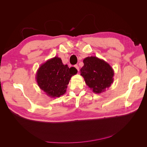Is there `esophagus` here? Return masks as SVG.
<instances>
[{"label": "esophagus", "mask_w": 147, "mask_h": 147, "mask_svg": "<svg viewBox=\"0 0 147 147\" xmlns=\"http://www.w3.org/2000/svg\"><path fill=\"white\" fill-rule=\"evenodd\" d=\"M74 67H75V69H76L78 71H79V67L78 66V65H75Z\"/></svg>", "instance_id": "obj_1"}]
</instances>
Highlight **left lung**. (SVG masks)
Instances as JSON below:
<instances>
[{
	"instance_id": "obj_1",
	"label": "left lung",
	"mask_w": 147,
	"mask_h": 147,
	"mask_svg": "<svg viewBox=\"0 0 147 147\" xmlns=\"http://www.w3.org/2000/svg\"><path fill=\"white\" fill-rule=\"evenodd\" d=\"M83 63L80 73L86 85L96 94L105 92L113 82V68L106 61L96 56L86 57Z\"/></svg>"
}]
</instances>
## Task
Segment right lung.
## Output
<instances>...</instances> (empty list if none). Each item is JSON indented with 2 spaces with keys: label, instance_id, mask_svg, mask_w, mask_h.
Instances as JSON below:
<instances>
[{
  "label": "right lung",
  "instance_id": "add662e5",
  "mask_svg": "<svg viewBox=\"0 0 147 147\" xmlns=\"http://www.w3.org/2000/svg\"><path fill=\"white\" fill-rule=\"evenodd\" d=\"M77 72L74 67L69 68L60 57L55 56L40 65L35 78L39 88L48 96L56 98L65 94L71 77Z\"/></svg>",
  "mask_w": 147,
  "mask_h": 147
}]
</instances>
